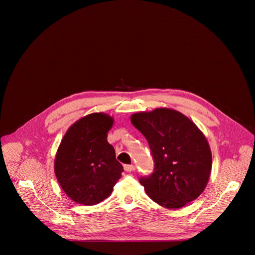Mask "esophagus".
Listing matches in <instances>:
<instances>
[{"mask_svg":"<svg viewBox=\"0 0 255 255\" xmlns=\"http://www.w3.org/2000/svg\"><path fill=\"white\" fill-rule=\"evenodd\" d=\"M134 169H135L134 165H131V164H125V165H124V170L127 171V172H130V171H132V170H134Z\"/></svg>","mask_w":255,"mask_h":255,"instance_id":"obj_1","label":"esophagus"}]
</instances>
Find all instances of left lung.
Returning <instances> with one entry per match:
<instances>
[{
  "label": "left lung",
  "mask_w": 255,
  "mask_h": 255,
  "mask_svg": "<svg viewBox=\"0 0 255 255\" xmlns=\"http://www.w3.org/2000/svg\"><path fill=\"white\" fill-rule=\"evenodd\" d=\"M131 122L146 138L154 162L153 172L139 178L149 198L167 209L196 200L212 168L209 143L200 129L185 115L166 108L133 114Z\"/></svg>",
  "instance_id": "1"
}]
</instances>
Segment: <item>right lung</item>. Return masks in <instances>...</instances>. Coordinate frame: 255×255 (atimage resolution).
<instances>
[{
    "instance_id": "right-lung-1",
    "label": "right lung",
    "mask_w": 255,
    "mask_h": 255,
    "mask_svg": "<svg viewBox=\"0 0 255 255\" xmlns=\"http://www.w3.org/2000/svg\"><path fill=\"white\" fill-rule=\"evenodd\" d=\"M113 118L90 114L67 130L58 147L54 171L64 193L76 203L97 205L111 195L123 171L107 141Z\"/></svg>"
}]
</instances>
